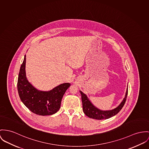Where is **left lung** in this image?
Segmentation results:
<instances>
[{
	"mask_svg": "<svg viewBox=\"0 0 149 149\" xmlns=\"http://www.w3.org/2000/svg\"><path fill=\"white\" fill-rule=\"evenodd\" d=\"M80 94L81 96V100L83 104V110L84 114L90 118L96 120H103V119H108L109 118L117 114L121 109L124 107L125 102L128 92V88L126 90L125 97L123 101L116 108H115L111 111H103L98 109L95 107H94L90 101L87 98V96L80 91Z\"/></svg>",
	"mask_w": 149,
	"mask_h": 149,
	"instance_id": "obj_1",
	"label": "left lung"
}]
</instances>
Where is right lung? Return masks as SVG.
<instances>
[{"mask_svg": "<svg viewBox=\"0 0 149 149\" xmlns=\"http://www.w3.org/2000/svg\"><path fill=\"white\" fill-rule=\"evenodd\" d=\"M25 63V55L17 80V90L21 100L34 114L47 116L56 113L60 108L63 96L70 84H61L49 91H38L26 78Z\"/></svg>", "mask_w": 149, "mask_h": 149, "instance_id": "add662e5", "label": "right lung"}]
</instances>
